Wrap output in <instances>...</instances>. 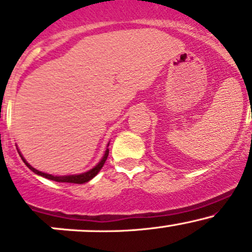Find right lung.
Segmentation results:
<instances>
[{"mask_svg": "<svg viewBox=\"0 0 252 252\" xmlns=\"http://www.w3.org/2000/svg\"><path fill=\"white\" fill-rule=\"evenodd\" d=\"M107 156H108V150H106L105 156H103V158L101 159V162L97 164V166L95 167V168H93L91 171L86 172V173L79 174V175H67V177H55V175L42 173V172H39V171H36L35 168H32V167L30 166L29 163H27V161L23 158V156H22V159L24 161V163L27 164V166L29 167L30 169H32V172H35V173L39 174V175H42V177L47 178V179L55 180V182H60V183H75V184H83V183H86V182H89L90 179H93V178L95 177V175L97 174L98 172H100V169L102 168L103 164H105V162H106V159H107Z\"/></svg>", "mask_w": 252, "mask_h": 252, "instance_id": "right-lung-1", "label": "right lung"}]
</instances>
